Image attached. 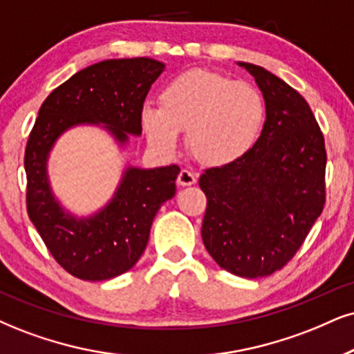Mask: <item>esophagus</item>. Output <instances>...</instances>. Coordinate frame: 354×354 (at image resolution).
<instances>
[{"label": "esophagus", "instance_id": "1", "mask_svg": "<svg viewBox=\"0 0 354 354\" xmlns=\"http://www.w3.org/2000/svg\"><path fill=\"white\" fill-rule=\"evenodd\" d=\"M195 182H197V176H195L194 172H190V170H187V169L180 170V174H178V177H177L178 185L189 187V185H194Z\"/></svg>", "mask_w": 354, "mask_h": 354}]
</instances>
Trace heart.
Here are the masks:
<instances>
[{
  "mask_svg": "<svg viewBox=\"0 0 354 354\" xmlns=\"http://www.w3.org/2000/svg\"><path fill=\"white\" fill-rule=\"evenodd\" d=\"M142 126L157 151L172 154L178 133L187 147L210 167L238 162L256 146L266 121L263 95L248 82L192 68L174 77L160 93V108H142Z\"/></svg>",
  "mask_w": 354,
  "mask_h": 354,
  "instance_id": "heart-1",
  "label": "heart"
}]
</instances>
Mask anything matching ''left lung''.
Wrapping results in <instances>:
<instances>
[{
    "label": "left lung",
    "mask_w": 354,
    "mask_h": 354,
    "mask_svg": "<svg viewBox=\"0 0 354 354\" xmlns=\"http://www.w3.org/2000/svg\"><path fill=\"white\" fill-rule=\"evenodd\" d=\"M263 91L266 121L238 162L207 169L202 239L215 263L239 277L270 276L300 250L325 207V139L297 90L239 62Z\"/></svg>",
    "instance_id": "left-lung-1"
}]
</instances>
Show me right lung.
I'll list each match as a JSON object with an SVG mask.
<instances>
[{
  "mask_svg": "<svg viewBox=\"0 0 354 354\" xmlns=\"http://www.w3.org/2000/svg\"><path fill=\"white\" fill-rule=\"evenodd\" d=\"M164 64L147 57L111 59L77 72L42 103L26 144L28 215L44 244L68 274L106 281L126 272L146 250L152 220L176 195L178 165L124 170L111 202L90 218L65 213L52 195L47 156L57 138L77 124H104L118 142L142 131V106Z\"/></svg>",
  "mask_w": 354,
  "mask_h": 354,
  "instance_id": "obj_1",
  "label": "right lung"
}]
</instances>
